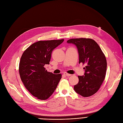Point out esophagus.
Here are the masks:
<instances>
[{"mask_svg":"<svg viewBox=\"0 0 123 123\" xmlns=\"http://www.w3.org/2000/svg\"><path fill=\"white\" fill-rule=\"evenodd\" d=\"M63 74H64V75H66V76H71V75H72V74H68V73H65Z\"/></svg>","mask_w":123,"mask_h":123,"instance_id":"34e87169","label":"esophagus"}]
</instances>
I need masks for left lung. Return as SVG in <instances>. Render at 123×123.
Wrapping results in <instances>:
<instances>
[{
	"label": "left lung",
	"mask_w": 123,
	"mask_h": 123,
	"mask_svg": "<svg viewBox=\"0 0 123 123\" xmlns=\"http://www.w3.org/2000/svg\"><path fill=\"white\" fill-rule=\"evenodd\" d=\"M67 43L77 46L79 63L86 65L84 68L85 75L78 76L79 82L74 86V90L84 97L94 95L100 88L106 77V56L98 43L91 38H72Z\"/></svg>",
	"instance_id": "obj_1"
}]
</instances>
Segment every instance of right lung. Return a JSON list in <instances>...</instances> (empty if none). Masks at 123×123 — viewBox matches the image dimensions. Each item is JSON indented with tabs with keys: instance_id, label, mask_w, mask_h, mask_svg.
<instances>
[{
	"instance_id": "right-lung-1",
	"label": "right lung",
	"mask_w": 123,
	"mask_h": 123,
	"mask_svg": "<svg viewBox=\"0 0 123 123\" xmlns=\"http://www.w3.org/2000/svg\"><path fill=\"white\" fill-rule=\"evenodd\" d=\"M64 39L40 40L23 52L19 65V73L25 88L37 99L45 100L56 89L62 74L49 72L44 68L49 65L51 52Z\"/></svg>"
}]
</instances>
